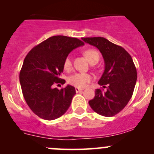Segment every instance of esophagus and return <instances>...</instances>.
<instances>
[{
  "label": "esophagus",
  "instance_id": "1",
  "mask_svg": "<svg viewBox=\"0 0 154 154\" xmlns=\"http://www.w3.org/2000/svg\"><path fill=\"white\" fill-rule=\"evenodd\" d=\"M83 90V88H77V87H76L75 88V91L77 93L80 92V91H82Z\"/></svg>",
  "mask_w": 154,
  "mask_h": 154
}]
</instances>
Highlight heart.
I'll list each match as a JSON object with an SVG mask.
<instances>
[{"mask_svg":"<svg viewBox=\"0 0 154 154\" xmlns=\"http://www.w3.org/2000/svg\"><path fill=\"white\" fill-rule=\"evenodd\" d=\"M84 55L86 56L87 60L90 63H96L99 60L98 52L94 49H88L84 52ZM64 69L66 71H70L72 68V60L71 56H68L64 61ZM92 80V77L88 74L85 73H74L72 75L70 76L68 79V82L70 85L77 88H83Z\"/></svg>","mask_w":154,"mask_h":154,"instance_id":"heart-1","label":"heart"}]
</instances>
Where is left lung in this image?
Instances as JSON below:
<instances>
[{
    "instance_id": "8db88e82",
    "label": "left lung",
    "mask_w": 154,
    "mask_h": 154,
    "mask_svg": "<svg viewBox=\"0 0 154 154\" xmlns=\"http://www.w3.org/2000/svg\"><path fill=\"white\" fill-rule=\"evenodd\" d=\"M82 39L100 51L105 63L104 71L98 81L103 88L95 90V96L88 104L100 116H116L128 103L134 91L137 71L133 59L123 48L103 37Z\"/></svg>"
}]
</instances>
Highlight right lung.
Instances as JSON below:
<instances>
[{
  "mask_svg": "<svg viewBox=\"0 0 154 154\" xmlns=\"http://www.w3.org/2000/svg\"><path fill=\"white\" fill-rule=\"evenodd\" d=\"M83 45L77 38L54 35L35 46L26 56L20 71V84L28 106L41 119L54 120L69 108L75 88L68 85L58 89L53 86L66 83L60 78L65 60L71 51Z\"/></svg>",
  "mask_w": 154,
  "mask_h": 154,
  "instance_id": "1",
  "label": "right lung"
}]
</instances>
